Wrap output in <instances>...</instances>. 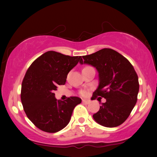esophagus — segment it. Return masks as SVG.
I'll use <instances>...</instances> for the list:
<instances>
[{
	"mask_svg": "<svg viewBox=\"0 0 157 157\" xmlns=\"http://www.w3.org/2000/svg\"><path fill=\"white\" fill-rule=\"evenodd\" d=\"M82 102L85 104H89L90 103L89 100H86V99H82Z\"/></svg>",
	"mask_w": 157,
	"mask_h": 157,
	"instance_id": "1",
	"label": "esophagus"
}]
</instances>
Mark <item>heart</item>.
I'll return each instance as SVG.
<instances>
[{"label": "heart", "mask_w": 157, "mask_h": 157, "mask_svg": "<svg viewBox=\"0 0 157 157\" xmlns=\"http://www.w3.org/2000/svg\"><path fill=\"white\" fill-rule=\"evenodd\" d=\"M81 95H85V94H86V92L84 91H81Z\"/></svg>", "instance_id": "obj_1"}]
</instances>
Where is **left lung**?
I'll use <instances>...</instances> for the list:
<instances>
[{
    "label": "left lung",
    "instance_id": "8db88e82",
    "mask_svg": "<svg viewBox=\"0 0 157 157\" xmlns=\"http://www.w3.org/2000/svg\"><path fill=\"white\" fill-rule=\"evenodd\" d=\"M82 58L79 63L94 66L98 72L99 84L91 99L97 96L106 98L99 111L93 115L94 119L105 127L121 125L137 101L139 84L134 67L125 57L111 48H103Z\"/></svg>",
    "mask_w": 157,
    "mask_h": 157
}]
</instances>
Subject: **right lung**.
Masks as SVG:
<instances>
[{
	"label": "right lung",
	"mask_w": 157,
	"mask_h": 157,
	"mask_svg": "<svg viewBox=\"0 0 157 157\" xmlns=\"http://www.w3.org/2000/svg\"><path fill=\"white\" fill-rule=\"evenodd\" d=\"M81 59L49 51L36 59L27 70L21 86V99L28 118L39 129L56 133L69 123L81 99L71 96L57 100L54 91L66 83L67 75Z\"/></svg>",
	"instance_id": "add662e5"
}]
</instances>
